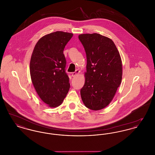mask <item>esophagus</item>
<instances>
[{"mask_svg":"<svg viewBox=\"0 0 155 155\" xmlns=\"http://www.w3.org/2000/svg\"><path fill=\"white\" fill-rule=\"evenodd\" d=\"M80 71L78 70H76L75 72H73V73H72V76L74 77H75L76 75H77L78 74L80 73Z\"/></svg>","mask_w":155,"mask_h":155,"instance_id":"34e87169","label":"esophagus"}]
</instances>
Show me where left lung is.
<instances>
[{
	"mask_svg": "<svg viewBox=\"0 0 155 155\" xmlns=\"http://www.w3.org/2000/svg\"><path fill=\"white\" fill-rule=\"evenodd\" d=\"M78 38L87 54L85 81L80 91L85 106L99 110L110 103L122 80V61L113 41L101 34H84Z\"/></svg>",
	"mask_w": 155,
	"mask_h": 155,
	"instance_id": "obj_1",
	"label": "left lung"
}]
</instances>
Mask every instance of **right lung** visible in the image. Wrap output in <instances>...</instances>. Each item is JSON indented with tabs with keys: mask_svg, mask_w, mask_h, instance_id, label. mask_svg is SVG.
<instances>
[{
	"mask_svg": "<svg viewBox=\"0 0 155 155\" xmlns=\"http://www.w3.org/2000/svg\"><path fill=\"white\" fill-rule=\"evenodd\" d=\"M73 35L63 31L47 34L38 41L31 56L32 82L38 96L51 107L62 103L70 87L63 51Z\"/></svg>",
	"mask_w": 155,
	"mask_h": 155,
	"instance_id": "right-lung-1",
	"label": "right lung"
}]
</instances>
